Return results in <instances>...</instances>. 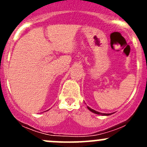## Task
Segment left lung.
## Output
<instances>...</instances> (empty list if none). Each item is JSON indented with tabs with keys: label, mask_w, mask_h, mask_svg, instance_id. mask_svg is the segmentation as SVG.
Returning a JSON list of instances; mask_svg holds the SVG:
<instances>
[{
	"label": "left lung",
	"mask_w": 147,
	"mask_h": 147,
	"mask_svg": "<svg viewBox=\"0 0 147 147\" xmlns=\"http://www.w3.org/2000/svg\"><path fill=\"white\" fill-rule=\"evenodd\" d=\"M87 109H88L90 111H91L92 112H93V113L97 114V115H103V116H109V115H111V114H105V113H101V112H97V111H95V110H94V109H91V108L89 107H87Z\"/></svg>",
	"instance_id": "8db88e82"
}]
</instances>
